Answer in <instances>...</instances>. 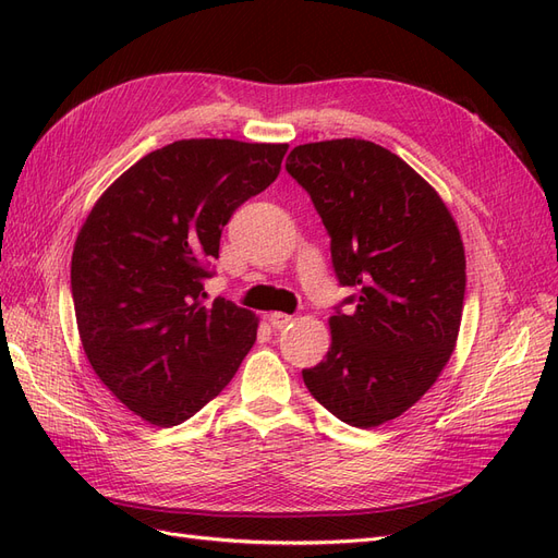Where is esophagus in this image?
<instances>
[{
  "mask_svg": "<svg viewBox=\"0 0 558 558\" xmlns=\"http://www.w3.org/2000/svg\"><path fill=\"white\" fill-rule=\"evenodd\" d=\"M267 320H269V326H272L275 330H281V328H286V326H291V320H293V316H289V314H283V312H272L267 316Z\"/></svg>",
  "mask_w": 558,
  "mask_h": 558,
  "instance_id": "34e87169",
  "label": "esophagus"
}]
</instances>
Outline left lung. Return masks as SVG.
Segmentation results:
<instances>
[{
	"label": "left lung",
	"mask_w": 558,
	"mask_h": 558,
	"mask_svg": "<svg viewBox=\"0 0 558 558\" xmlns=\"http://www.w3.org/2000/svg\"><path fill=\"white\" fill-rule=\"evenodd\" d=\"M286 172L330 234L337 281L353 289L330 316L326 359L302 379L344 424L375 428L421 400L451 356L465 295L461 232L440 195L379 144H302Z\"/></svg>",
	"instance_id": "8db88e82"
}]
</instances>
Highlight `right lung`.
I'll list each match as a JSON object with an SVG mask.
<instances>
[{"label": "right lung", "mask_w": 558, "mask_h": 558, "mask_svg": "<svg viewBox=\"0 0 558 558\" xmlns=\"http://www.w3.org/2000/svg\"><path fill=\"white\" fill-rule=\"evenodd\" d=\"M289 144L181 140L134 162L97 199L72 256L83 351L109 391L158 428L216 398L258 318L205 302L230 216L279 177Z\"/></svg>", "instance_id": "obj_1"}]
</instances>
